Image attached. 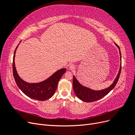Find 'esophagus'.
<instances>
[{"label": "esophagus", "instance_id": "1", "mask_svg": "<svg viewBox=\"0 0 135 135\" xmlns=\"http://www.w3.org/2000/svg\"><path fill=\"white\" fill-rule=\"evenodd\" d=\"M75 65H70V66H69V69H70V70H74L75 69Z\"/></svg>", "mask_w": 135, "mask_h": 135}]
</instances>
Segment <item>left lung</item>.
Wrapping results in <instances>:
<instances>
[{
    "mask_svg": "<svg viewBox=\"0 0 135 135\" xmlns=\"http://www.w3.org/2000/svg\"><path fill=\"white\" fill-rule=\"evenodd\" d=\"M115 46L119 49L120 59V65L118 74L117 75L115 79H114L113 83L110 85V86L105 89H101V90H94L84 85L81 84L79 81L77 80L74 75H73V87L74 89V93L76 97L80 100L86 102V103H91V102L96 101L99 100L102 98L105 97L106 95L111 91L112 89L115 87L117 84L118 79L120 76L121 71V53L120 51V48L115 44Z\"/></svg>",
    "mask_w": 135,
    "mask_h": 135,
    "instance_id": "8db88e82",
    "label": "left lung"
}]
</instances>
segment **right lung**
Segmentation results:
<instances>
[{
    "label": "right lung",
    "mask_w": 135,
    "mask_h": 135,
    "mask_svg": "<svg viewBox=\"0 0 135 135\" xmlns=\"http://www.w3.org/2000/svg\"><path fill=\"white\" fill-rule=\"evenodd\" d=\"M21 42L20 41V43ZM19 44L16 48L13 59V73L16 84L25 95L32 99L39 101H45L50 99L55 94L59 81L61 76L66 72V69H59L47 79L40 82H27L19 76L15 66V55Z\"/></svg>",
    "instance_id": "1"
}]
</instances>
